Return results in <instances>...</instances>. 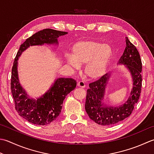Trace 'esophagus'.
Returning <instances> with one entry per match:
<instances>
[{
	"mask_svg": "<svg viewBox=\"0 0 154 154\" xmlns=\"http://www.w3.org/2000/svg\"><path fill=\"white\" fill-rule=\"evenodd\" d=\"M77 85H78V87H81V88H84V87H85V83L83 81H79V82H78Z\"/></svg>",
	"mask_w": 154,
	"mask_h": 154,
	"instance_id": "34e87169",
	"label": "esophagus"
}]
</instances>
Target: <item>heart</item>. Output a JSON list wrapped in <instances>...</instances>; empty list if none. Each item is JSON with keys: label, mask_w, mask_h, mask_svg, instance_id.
Returning <instances> with one entry per match:
<instances>
[{"label": "heart", "mask_w": 154, "mask_h": 154, "mask_svg": "<svg viewBox=\"0 0 154 154\" xmlns=\"http://www.w3.org/2000/svg\"><path fill=\"white\" fill-rule=\"evenodd\" d=\"M72 51L73 57H68V62L75 67L85 64L84 72L91 79L104 75L113 55L110 45L97 41L77 42Z\"/></svg>", "instance_id": "obj_1"}]
</instances>
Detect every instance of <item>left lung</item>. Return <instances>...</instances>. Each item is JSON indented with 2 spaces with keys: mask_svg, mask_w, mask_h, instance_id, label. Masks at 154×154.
<instances>
[{
  "mask_svg": "<svg viewBox=\"0 0 154 154\" xmlns=\"http://www.w3.org/2000/svg\"><path fill=\"white\" fill-rule=\"evenodd\" d=\"M126 47L119 63L124 64L132 75L134 86L128 101L119 106H113L105 100V88L109 75L105 74L97 81L89 84L87 91L85 110L90 119L101 125H113L123 121L130 115L140 99L142 85V63L140 53L128 38Z\"/></svg>",
  "mask_w": 154,
  "mask_h": 154,
  "instance_id": "left-lung-1",
  "label": "left lung"
}]
</instances>
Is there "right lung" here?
<instances>
[{
	"instance_id": "1",
	"label": "right lung",
	"mask_w": 154,
	"mask_h": 154,
	"mask_svg": "<svg viewBox=\"0 0 154 154\" xmlns=\"http://www.w3.org/2000/svg\"><path fill=\"white\" fill-rule=\"evenodd\" d=\"M67 32L45 29L35 33L20 45L12 67L11 89L14 99L15 109L24 119L32 124L48 125L61 113L62 105L69 93L76 87L77 81L72 78H59L47 93L40 98H29L20 85L17 73V60L26 48L32 45L57 44L59 36Z\"/></svg>"
}]
</instances>
